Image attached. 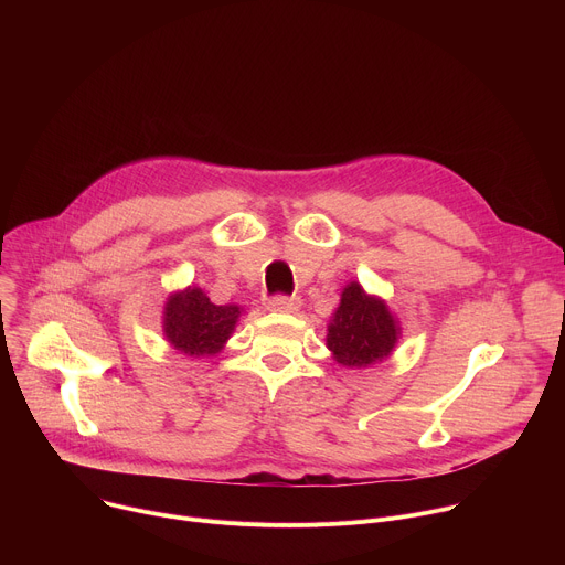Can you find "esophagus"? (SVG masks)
Listing matches in <instances>:
<instances>
[{
	"label": "esophagus",
	"mask_w": 565,
	"mask_h": 565,
	"mask_svg": "<svg viewBox=\"0 0 565 565\" xmlns=\"http://www.w3.org/2000/svg\"><path fill=\"white\" fill-rule=\"evenodd\" d=\"M299 306H301L299 297H273L266 303V308L270 312H295V310H299Z\"/></svg>",
	"instance_id": "34e87169"
}]
</instances>
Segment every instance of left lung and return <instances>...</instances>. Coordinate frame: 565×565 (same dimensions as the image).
I'll return each mask as SVG.
<instances>
[{
    "label": "left lung",
    "mask_w": 565,
    "mask_h": 565,
    "mask_svg": "<svg viewBox=\"0 0 565 565\" xmlns=\"http://www.w3.org/2000/svg\"><path fill=\"white\" fill-rule=\"evenodd\" d=\"M399 335V319L382 297L366 292L360 281L344 286L327 327V347L340 366L369 369L384 362Z\"/></svg>",
    "instance_id": "left-lung-1"
}]
</instances>
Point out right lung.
<instances>
[{"label":"right lung","instance_id":"add662e5","mask_svg":"<svg viewBox=\"0 0 565 565\" xmlns=\"http://www.w3.org/2000/svg\"><path fill=\"white\" fill-rule=\"evenodd\" d=\"M241 315V306H216L199 286H188L170 292L160 324L174 351L190 358H214L232 338Z\"/></svg>","mask_w":565,"mask_h":565}]
</instances>
